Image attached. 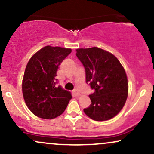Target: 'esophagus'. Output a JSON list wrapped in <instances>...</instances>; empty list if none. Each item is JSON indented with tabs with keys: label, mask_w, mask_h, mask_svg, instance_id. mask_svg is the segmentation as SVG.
<instances>
[{
	"label": "esophagus",
	"mask_w": 154,
	"mask_h": 154,
	"mask_svg": "<svg viewBox=\"0 0 154 154\" xmlns=\"http://www.w3.org/2000/svg\"><path fill=\"white\" fill-rule=\"evenodd\" d=\"M73 93L75 94V95H80V93L78 91H77V90H74L73 91Z\"/></svg>",
	"instance_id": "esophagus-1"
}]
</instances>
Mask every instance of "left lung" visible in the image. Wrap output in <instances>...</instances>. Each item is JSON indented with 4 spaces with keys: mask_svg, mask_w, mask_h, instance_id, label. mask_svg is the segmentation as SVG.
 <instances>
[{
    "mask_svg": "<svg viewBox=\"0 0 154 154\" xmlns=\"http://www.w3.org/2000/svg\"><path fill=\"white\" fill-rule=\"evenodd\" d=\"M76 56L85 70V81L94 92L91 103L84 109L95 121H106L122 110L128 94V83L123 66L115 56L99 48H78Z\"/></svg>",
    "mask_w": 154,
    "mask_h": 154,
    "instance_id": "1",
    "label": "left lung"
}]
</instances>
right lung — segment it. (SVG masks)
Returning a JSON list of instances; mask_svg holds the SVG:
<instances>
[{
    "label": "right lung",
    "instance_id": "obj_1",
    "mask_svg": "<svg viewBox=\"0 0 154 154\" xmlns=\"http://www.w3.org/2000/svg\"><path fill=\"white\" fill-rule=\"evenodd\" d=\"M72 50L48 45L33 55L26 66L22 81L24 101L35 116L54 119L65 111L72 95L57 86L59 66Z\"/></svg>",
    "mask_w": 154,
    "mask_h": 154
}]
</instances>
